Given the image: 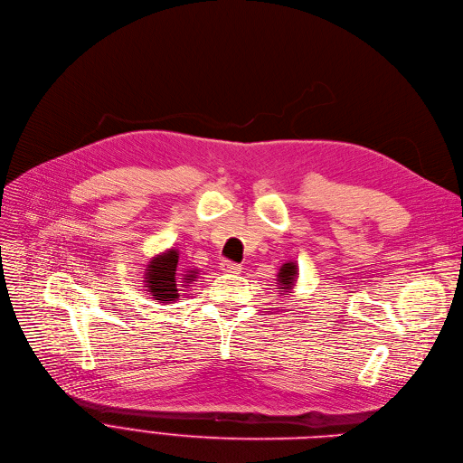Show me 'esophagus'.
Wrapping results in <instances>:
<instances>
[{"label":"esophagus","mask_w":463,"mask_h":463,"mask_svg":"<svg viewBox=\"0 0 463 463\" xmlns=\"http://www.w3.org/2000/svg\"><path fill=\"white\" fill-rule=\"evenodd\" d=\"M220 268H222V271H225V273H240V269H241V266L236 264V262H232V260H222Z\"/></svg>","instance_id":"1"}]
</instances>
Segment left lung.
Masks as SVG:
<instances>
[{"instance_id":"left-lung-1","label":"left lung","mask_w":463,"mask_h":463,"mask_svg":"<svg viewBox=\"0 0 463 463\" xmlns=\"http://www.w3.org/2000/svg\"><path fill=\"white\" fill-rule=\"evenodd\" d=\"M296 275H298V268L293 264H284L280 268V273H279V282H280V289H289L293 280H296Z\"/></svg>"}]
</instances>
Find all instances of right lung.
<instances>
[{
	"label": "right lung",
	"instance_id": "obj_1",
	"mask_svg": "<svg viewBox=\"0 0 463 463\" xmlns=\"http://www.w3.org/2000/svg\"><path fill=\"white\" fill-rule=\"evenodd\" d=\"M177 250H167L165 255H158L151 260L146 273V286L151 291L155 301H175L179 298V277H177ZM184 282L195 279V271L183 275Z\"/></svg>",
	"mask_w": 463,
	"mask_h": 463
}]
</instances>
